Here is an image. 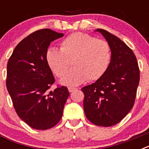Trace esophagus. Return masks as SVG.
I'll return each instance as SVG.
<instances>
[{
  "mask_svg": "<svg viewBox=\"0 0 149 149\" xmlns=\"http://www.w3.org/2000/svg\"><path fill=\"white\" fill-rule=\"evenodd\" d=\"M68 91H69V93H72L73 91L76 90L77 89V88H73V87H68Z\"/></svg>",
  "mask_w": 149,
  "mask_h": 149,
  "instance_id": "34e87169",
  "label": "esophagus"
}]
</instances>
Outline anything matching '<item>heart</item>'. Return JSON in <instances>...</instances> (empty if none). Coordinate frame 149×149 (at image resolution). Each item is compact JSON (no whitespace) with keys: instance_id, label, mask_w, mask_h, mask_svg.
Returning a JSON list of instances; mask_svg holds the SVG:
<instances>
[{"instance_id":"b5f03b06","label":"heart","mask_w":149,"mask_h":149,"mask_svg":"<svg viewBox=\"0 0 149 149\" xmlns=\"http://www.w3.org/2000/svg\"><path fill=\"white\" fill-rule=\"evenodd\" d=\"M111 60L109 43L103 39L84 33H74L62 40L60 50L51 48L46 53V61L51 71L62 77L68 72L71 62L74 68L61 83L74 86L89 80L101 78L107 72Z\"/></svg>"}]
</instances>
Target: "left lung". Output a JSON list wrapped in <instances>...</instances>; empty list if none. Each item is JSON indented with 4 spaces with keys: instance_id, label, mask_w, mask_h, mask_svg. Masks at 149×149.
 I'll list each match as a JSON object with an SVG mask.
<instances>
[{
    "instance_id": "left-lung-1",
    "label": "left lung",
    "mask_w": 149,
    "mask_h": 149,
    "mask_svg": "<svg viewBox=\"0 0 149 149\" xmlns=\"http://www.w3.org/2000/svg\"><path fill=\"white\" fill-rule=\"evenodd\" d=\"M109 43L111 60L105 74L94 84L81 89L86 118L95 125L110 127L122 120L131 111L139 82V69L132 50L120 39L103 29Z\"/></svg>"
}]
</instances>
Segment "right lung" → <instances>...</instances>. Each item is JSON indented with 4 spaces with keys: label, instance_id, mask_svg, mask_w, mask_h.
Here are the masks:
<instances>
[{
    "label": "right lung",
    "instance_id": "obj_1",
    "mask_svg": "<svg viewBox=\"0 0 149 149\" xmlns=\"http://www.w3.org/2000/svg\"><path fill=\"white\" fill-rule=\"evenodd\" d=\"M63 33L42 29L17 45L7 63L6 88L21 119L36 130H47L60 121L69 96L67 87L51 91L55 81L46 61L51 42Z\"/></svg>",
    "mask_w": 149,
    "mask_h": 149
}]
</instances>
